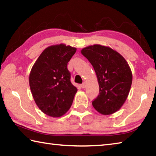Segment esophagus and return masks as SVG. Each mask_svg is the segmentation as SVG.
<instances>
[{
	"instance_id": "obj_1",
	"label": "esophagus",
	"mask_w": 156,
	"mask_h": 156,
	"mask_svg": "<svg viewBox=\"0 0 156 156\" xmlns=\"http://www.w3.org/2000/svg\"><path fill=\"white\" fill-rule=\"evenodd\" d=\"M80 86H81V87H82V88H83V89H84V88L86 87V83H83V84H81Z\"/></svg>"
}]
</instances>
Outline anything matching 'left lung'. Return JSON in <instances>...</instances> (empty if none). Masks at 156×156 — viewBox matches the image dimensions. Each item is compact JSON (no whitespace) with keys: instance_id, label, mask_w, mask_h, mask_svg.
Returning a JSON list of instances; mask_svg holds the SVG:
<instances>
[{"instance_id":"8db88e82","label":"left lung","mask_w":156,"mask_h":156,"mask_svg":"<svg viewBox=\"0 0 156 156\" xmlns=\"http://www.w3.org/2000/svg\"><path fill=\"white\" fill-rule=\"evenodd\" d=\"M81 53L94 68L100 87L93 106L104 115L118 111L127 100L132 83L127 62L116 50L100 44L84 48Z\"/></svg>"}]
</instances>
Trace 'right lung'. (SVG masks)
Listing matches in <instances>:
<instances>
[{
	"instance_id": "obj_1",
	"label": "right lung",
	"mask_w": 156,
	"mask_h": 156,
	"mask_svg": "<svg viewBox=\"0 0 156 156\" xmlns=\"http://www.w3.org/2000/svg\"><path fill=\"white\" fill-rule=\"evenodd\" d=\"M76 48L64 44L46 48L34 63L29 85L37 106L44 114L60 117L72 106L77 88L71 83L67 63Z\"/></svg>"
}]
</instances>
